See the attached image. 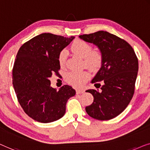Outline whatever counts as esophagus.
Instances as JSON below:
<instances>
[{"instance_id":"obj_1","label":"esophagus","mask_w":150,"mask_h":150,"mask_svg":"<svg viewBox=\"0 0 150 150\" xmlns=\"http://www.w3.org/2000/svg\"><path fill=\"white\" fill-rule=\"evenodd\" d=\"M84 90H81V89H78L76 90V93H77V94H83L84 93Z\"/></svg>"}]
</instances>
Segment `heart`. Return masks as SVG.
Masks as SVG:
<instances>
[{"label":"heart","instance_id":"obj_1","mask_svg":"<svg viewBox=\"0 0 150 150\" xmlns=\"http://www.w3.org/2000/svg\"><path fill=\"white\" fill-rule=\"evenodd\" d=\"M71 51L79 58H83V64L92 71H97L102 67L103 56L99 50H92V45L85 41L77 39L71 47ZM67 59V51L62 50L59 52L58 61L60 67H63ZM89 74L86 71H70L65 75L69 83L75 86H81L87 81Z\"/></svg>","mask_w":150,"mask_h":150}]
</instances>
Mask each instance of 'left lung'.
Here are the masks:
<instances>
[{
	"mask_svg": "<svg viewBox=\"0 0 150 150\" xmlns=\"http://www.w3.org/2000/svg\"><path fill=\"white\" fill-rule=\"evenodd\" d=\"M79 38L93 43L100 50L103 62L92 80L97 90H88L94 96L91 105L86 107L90 117L108 120L120 115L129 104L134 92L139 69L138 58L131 45L124 39L106 31H98ZM95 86V85H94Z\"/></svg>",
	"mask_w": 150,
	"mask_h": 150,
	"instance_id": "obj_1",
	"label": "left lung"
}]
</instances>
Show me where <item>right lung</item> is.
Here are the masks:
<instances>
[{
    "label": "right lung",
    "instance_id": "obj_1",
    "mask_svg": "<svg viewBox=\"0 0 150 150\" xmlns=\"http://www.w3.org/2000/svg\"><path fill=\"white\" fill-rule=\"evenodd\" d=\"M74 38L43 33L18 50L13 68V85L24 112L36 121L50 123L60 119L66 111L67 100L75 94L68 85L57 91L49 79L60 69L59 52Z\"/></svg>",
    "mask_w": 150,
    "mask_h": 150
}]
</instances>
